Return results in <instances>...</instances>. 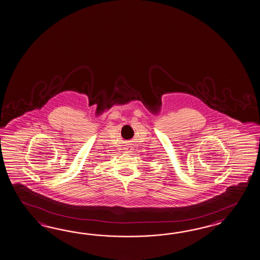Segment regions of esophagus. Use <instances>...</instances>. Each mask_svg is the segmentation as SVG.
<instances>
[{
	"label": "esophagus",
	"instance_id": "esophagus-1",
	"mask_svg": "<svg viewBox=\"0 0 260 260\" xmlns=\"http://www.w3.org/2000/svg\"><path fill=\"white\" fill-rule=\"evenodd\" d=\"M132 150H133V148H132V146H127L126 148H124V152H126V153H128V152H132Z\"/></svg>",
	"mask_w": 260,
	"mask_h": 260
}]
</instances>
